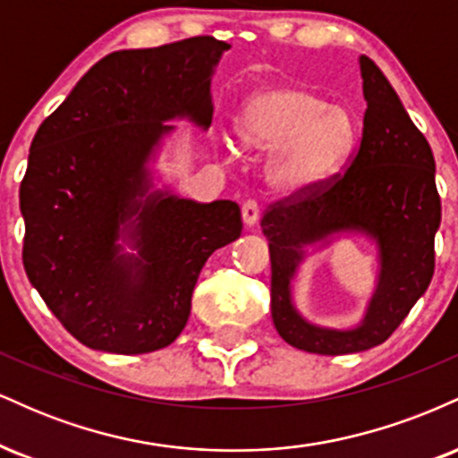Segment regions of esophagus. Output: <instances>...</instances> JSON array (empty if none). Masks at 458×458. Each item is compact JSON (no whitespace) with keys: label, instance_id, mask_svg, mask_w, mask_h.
<instances>
[{"label":"esophagus","instance_id":"obj_1","mask_svg":"<svg viewBox=\"0 0 458 458\" xmlns=\"http://www.w3.org/2000/svg\"><path fill=\"white\" fill-rule=\"evenodd\" d=\"M241 215H243V222L247 228L256 225V222H259V217H260L259 202H256V199H245L243 207H241Z\"/></svg>","mask_w":458,"mask_h":458}]
</instances>
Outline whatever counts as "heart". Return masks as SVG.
<instances>
[{
    "instance_id": "heart-1",
    "label": "heart",
    "mask_w": 458,
    "mask_h": 458,
    "mask_svg": "<svg viewBox=\"0 0 458 458\" xmlns=\"http://www.w3.org/2000/svg\"><path fill=\"white\" fill-rule=\"evenodd\" d=\"M241 150L276 155L267 181L280 196L318 189L340 170L353 148L355 120L303 88H267L247 98L234 123Z\"/></svg>"
}]
</instances>
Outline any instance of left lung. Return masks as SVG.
<instances>
[{
  "mask_svg": "<svg viewBox=\"0 0 458 458\" xmlns=\"http://www.w3.org/2000/svg\"><path fill=\"white\" fill-rule=\"evenodd\" d=\"M364 129L349 167L318 189L269 204L262 234L271 256V317L295 349L318 355L360 353L386 343L427 293L435 271V233L441 199L427 138L370 57H360ZM343 232H364L380 245V284L355 330L308 324L290 297L302 247Z\"/></svg>",
  "mask_w": 458,
  "mask_h": 458,
  "instance_id": "1",
  "label": "left lung"
}]
</instances>
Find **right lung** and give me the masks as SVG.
Here are the masks:
<instances>
[{
  "label": "right lung",
  "instance_id": "add662e5",
  "mask_svg": "<svg viewBox=\"0 0 458 458\" xmlns=\"http://www.w3.org/2000/svg\"><path fill=\"white\" fill-rule=\"evenodd\" d=\"M230 45L193 36L114 51L36 131L19 199L23 267L47 308L81 344L138 355L185 329L204 262L239 239L241 208L152 191L146 163L165 120L208 129L211 75ZM127 235L138 255H120Z\"/></svg>",
  "mask_w": 458,
  "mask_h": 458
}]
</instances>
